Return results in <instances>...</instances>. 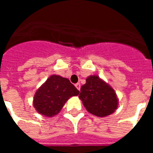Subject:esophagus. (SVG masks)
Here are the masks:
<instances>
[{"label":"esophagus","instance_id":"obj_1","mask_svg":"<svg viewBox=\"0 0 153 153\" xmlns=\"http://www.w3.org/2000/svg\"><path fill=\"white\" fill-rule=\"evenodd\" d=\"M75 87H76L79 91H80V88H81V85H80V83H76L75 84Z\"/></svg>","mask_w":153,"mask_h":153}]
</instances>
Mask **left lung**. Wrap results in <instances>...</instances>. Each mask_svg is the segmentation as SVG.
<instances>
[{"label":"left lung","instance_id":"left-lung-1","mask_svg":"<svg viewBox=\"0 0 153 153\" xmlns=\"http://www.w3.org/2000/svg\"><path fill=\"white\" fill-rule=\"evenodd\" d=\"M86 81L79 97L86 110L102 117L113 114L117 108V98L114 89L96 75L88 77Z\"/></svg>","mask_w":153,"mask_h":153}]
</instances>
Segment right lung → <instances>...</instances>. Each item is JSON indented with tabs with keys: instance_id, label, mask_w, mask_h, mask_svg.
Returning a JSON list of instances; mask_svg holds the SVG:
<instances>
[{
	"instance_id": "1",
	"label": "right lung",
	"mask_w": 153,
	"mask_h": 153,
	"mask_svg": "<svg viewBox=\"0 0 153 153\" xmlns=\"http://www.w3.org/2000/svg\"><path fill=\"white\" fill-rule=\"evenodd\" d=\"M79 94V91L69 79L54 74L37 90L33 105L38 113L52 117L59 113L71 97Z\"/></svg>"
}]
</instances>
